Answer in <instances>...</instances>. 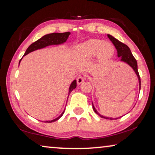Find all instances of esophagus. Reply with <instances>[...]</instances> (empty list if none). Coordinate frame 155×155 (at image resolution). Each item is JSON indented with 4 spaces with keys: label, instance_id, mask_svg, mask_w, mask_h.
<instances>
[{
    "label": "esophagus",
    "instance_id": "34e87169",
    "mask_svg": "<svg viewBox=\"0 0 155 155\" xmlns=\"http://www.w3.org/2000/svg\"><path fill=\"white\" fill-rule=\"evenodd\" d=\"M84 80H85V77H84V76H79L77 79V83L78 84H82L84 81Z\"/></svg>",
    "mask_w": 155,
    "mask_h": 155
}]
</instances>
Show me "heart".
Segmentation results:
<instances>
[{
    "label": "heart",
    "instance_id": "b5f03b06",
    "mask_svg": "<svg viewBox=\"0 0 155 155\" xmlns=\"http://www.w3.org/2000/svg\"><path fill=\"white\" fill-rule=\"evenodd\" d=\"M75 53L80 58H90L97 55L99 61H104L113 56L114 47L104 40L90 39L76 46Z\"/></svg>",
    "mask_w": 155,
    "mask_h": 155
}]
</instances>
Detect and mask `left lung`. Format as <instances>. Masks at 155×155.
Segmentation results:
<instances>
[{
  "instance_id": "obj_1",
  "label": "left lung",
  "mask_w": 155,
  "mask_h": 155,
  "mask_svg": "<svg viewBox=\"0 0 155 155\" xmlns=\"http://www.w3.org/2000/svg\"><path fill=\"white\" fill-rule=\"evenodd\" d=\"M109 39L111 40L112 43L117 50V53H118V57H120V61H124V62L126 63L127 64H128L133 69V71H135V74H136L137 76V78H138V81H139V88L140 90V87H141V82H140V75L138 73V71H137V61L136 59L134 58V56H133L132 53L130 51V49L129 48V47L126 44H124L122 42H120V41H118V39H116V38H114V37H112L111 35H107ZM92 108L94 109V112L96 114H98V115L100 116L101 118H106V119H109V120H113V119H118L119 118H109V117H106V116H103L99 114L97 111L95 109L94 105L92 104ZM121 117V116H120Z\"/></svg>"
}]
</instances>
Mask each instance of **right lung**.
I'll return each instance as SVG.
<instances>
[{"label":"right lung","instance_id":"obj_1","mask_svg":"<svg viewBox=\"0 0 155 155\" xmlns=\"http://www.w3.org/2000/svg\"><path fill=\"white\" fill-rule=\"evenodd\" d=\"M70 35H71V32L68 31V32H64V33H51V34H48V35H44V37L40 38V39H38L37 41H36L35 42H34V43L31 44V45L27 48V49L25 53L24 56H26L27 54H29V53L32 52L34 51L40 49V48H44L47 46L58 45V44L65 43V42L66 41V40L68 39V38ZM21 60H22V59H20V62H19V65H20ZM76 86H77V82H76V80H75L73 82H72L71 86H70L69 87V92H68L69 94L70 93L74 90V89H75ZM64 112H65V110L63 111V113L61 114L58 118H55V119L51 120H47V121H45V122L51 123V122L56 121V120H58L59 118L63 116V114H64Z\"/></svg>","mask_w":155,"mask_h":155}]
</instances>
